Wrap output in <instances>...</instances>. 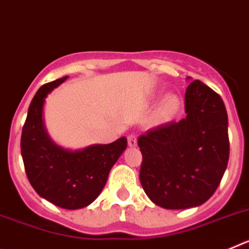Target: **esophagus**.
<instances>
[{
  "instance_id": "esophagus-1",
  "label": "esophagus",
  "mask_w": 249,
  "mask_h": 249,
  "mask_svg": "<svg viewBox=\"0 0 249 249\" xmlns=\"http://www.w3.org/2000/svg\"><path fill=\"white\" fill-rule=\"evenodd\" d=\"M127 142H128L129 147H136L137 146V137L135 135H129L127 137Z\"/></svg>"
}]
</instances>
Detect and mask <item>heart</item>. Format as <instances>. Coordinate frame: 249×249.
I'll return each instance as SVG.
<instances>
[{
	"mask_svg": "<svg viewBox=\"0 0 249 249\" xmlns=\"http://www.w3.org/2000/svg\"><path fill=\"white\" fill-rule=\"evenodd\" d=\"M178 108V98L173 94H169L164 98L163 103L160 106V114L162 117H167L169 114H172L176 109Z\"/></svg>",
	"mask_w": 249,
	"mask_h": 249,
	"instance_id": "heart-1",
	"label": "heart"
}]
</instances>
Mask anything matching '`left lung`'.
I'll return each instance as SVG.
<instances>
[{"instance_id": "left-lung-1", "label": "left lung", "mask_w": 249, "mask_h": 249, "mask_svg": "<svg viewBox=\"0 0 249 249\" xmlns=\"http://www.w3.org/2000/svg\"><path fill=\"white\" fill-rule=\"evenodd\" d=\"M186 118L140 136V181L155 204L167 210L201 206L212 197L230 158L228 118L221 96L198 80L184 96Z\"/></svg>"}]
</instances>
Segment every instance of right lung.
I'll list each match as a JSON object with an SVG mask.
<instances>
[{
    "label": "right lung",
    "instance_id": "1",
    "mask_svg": "<svg viewBox=\"0 0 249 249\" xmlns=\"http://www.w3.org/2000/svg\"><path fill=\"white\" fill-rule=\"evenodd\" d=\"M67 76L39 87L22 128L21 155L28 181L41 197L66 210L91 204L102 192L109 171L127 147L126 137L81 151L57 146L43 126L45 98Z\"/></svg>",
    "mask_w": 249,
    "mask_h": 249
}]
</instances>
